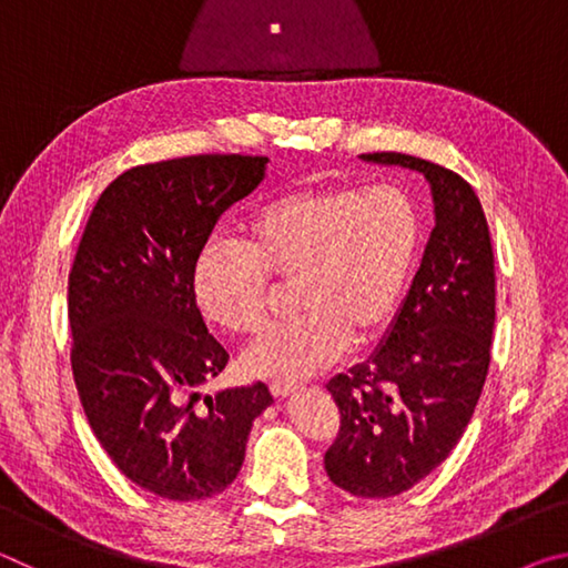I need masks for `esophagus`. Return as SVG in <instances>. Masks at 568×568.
Masks as SVG:
<instances>
[{
	"label": "esophagus",
	"mask_w": 568,
	"mask_h": 568,
	"mask_svg": "<svg viewBox=\"0 0 568 568\" xmlns=\"http://www.w3.org/2000/svg\"><path fill=\"white\" fill-rule=\"evenodd\" d=\"M295 388H297V383H293V381H275V383H271V393H273L275 398L291 396V393H295Z\"/></svg>",
	"instance_id": "esophagus-1"
}]
</instances>
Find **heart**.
I'll use <instances>...</instances> for the list:
<instances>
[{
    "mask_svg": "<svg viewBox=\"0 0 568 568\" xmlns=\"http://www.w3.org/2000/svg\"><path fill=\"white\" fill-rule=\"evenodd\" d=\"M420 243V213L396 185L301 187L257 207L245 245L200 250L192 291L220 328L253 335L265 325L271 277L293 283L291 323L243 353L253 376L301 378L353 343H371L396 318Z\"/></svg>",
    "mask_w": 568,
    "mask_h": 568,
    "instance_id": "heart-1",
    "label": "heart"
}]
</instances>
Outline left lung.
<instances>
[{"instance_id": "left-lung-1", "label": "left lung", "mask_w": 568, "mask_h": 568, "mask_svg": "<svg viewBox=\"0 0 568 568\" xmlns=\"http://www.w3.org/2000/svg\"><path fill=\"white\" fill-rule=\"evenodd\" d=\"M363 160L423 172L436 225L413 285L381 348L328 383L341 428L325 470L358 498L408 491L464 436L491 363L496 273L474 187L436 162L371 152Z\"/></svg>"}]
</instances>
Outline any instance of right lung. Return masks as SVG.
<instances>
[{
  "label": "right lung",
  "mask_w": 568,
  "mask_h": 568,
  "mask_svg": "<svg viewBox=\"0 0 568 568\" xmlns=\"http://www.w3.org/2000/svg\"><path fill=\"white\" fill-rule=\"evenodd\" d=\"M261 155H187L112 180L70 271L72 376L94 436L124 476L168 501L223 494L245 460L265 383L205 396L227 365L192 271L225 210L265 175Z\"/></svg>",
  "instance_id": "obj_1"
}]
</instances>
